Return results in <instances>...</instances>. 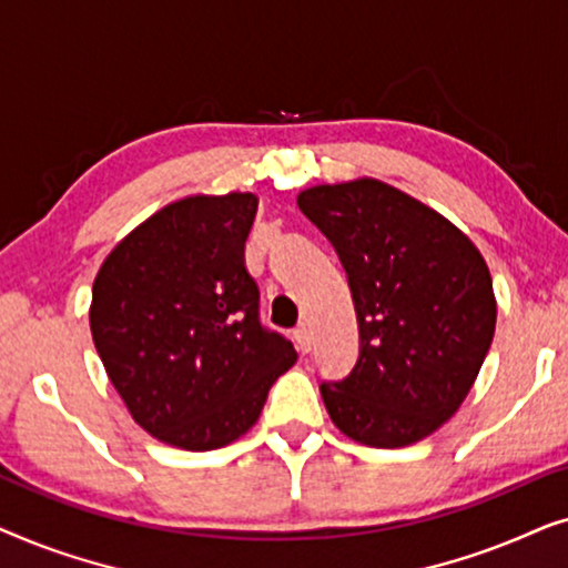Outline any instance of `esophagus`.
<instances>
[{
  "label": "esophagus",
  "instance_id": "esophagus-1",
  "mask_svg": "<svg viewBox=\"0 0 568 568\" xmlns=\"http://www.w3.org/2000/svg\"><path fill=\"white\" fill-rule=\"evenodd\" d=\"M294 344H297L302 354H307L310 348H313V336H310V331L305 328V325H300V328L294 331Z\"/></svg>",
  "mask_w": 568,
  "mask_h": 568
}]
</instances>
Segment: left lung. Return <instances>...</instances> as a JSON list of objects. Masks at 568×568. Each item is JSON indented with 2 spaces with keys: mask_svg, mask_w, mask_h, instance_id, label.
Returning a JSON list of instances; mask_svg holds the SVG:
<instances>
[{
  "mask_svg": "<svg viewBox=\"0 0 568 568\" xmlns=\"http://www.w3.org/2000/svg\"><path fill=\"white\" fill-rule=\"evenodd\" d=\"M297 204L336 251L359 323L352 372L321 383L333 424L383 449L429 437L460 408L491 346L484 255L434 209L372 178L315 185Z\"/></svg>",
  "mask_w": 568,
  "mask_h": 568,
  "instance_id": "8db88e82",
  "label": "left lung"
}]
</instances>
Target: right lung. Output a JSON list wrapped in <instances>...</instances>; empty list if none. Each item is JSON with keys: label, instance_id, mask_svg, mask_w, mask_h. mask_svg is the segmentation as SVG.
<instances>
[{"label": "right lung", "instance_id": "add662e5", "mask_svg": "<svg viewBox=\"0 0 568 568\" xmlns=\"http://www.w3.org/2000/svg\"><path fill=\"white\" fill-rule=\"evenodd\" d=\"M253 193L175 201L123 237L92 286L90 328L134 422L165 445L206 453L258 422L297 359L261 323L245 268Z\"/></svg>", "mask_w": 568, "mask_h": 568}]
</instances>
